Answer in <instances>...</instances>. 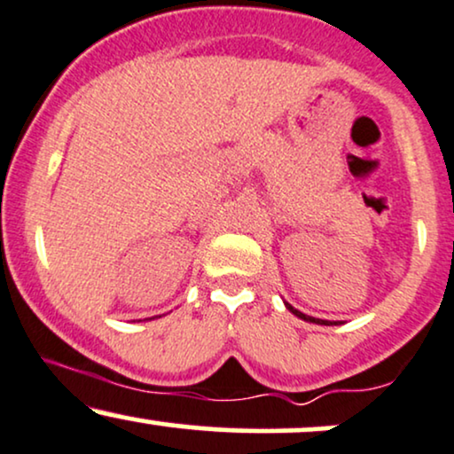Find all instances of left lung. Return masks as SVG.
Listing matches in <instances>:
<instances>
[{
    "label": "left lung",
    "mask_w": 454,
    "mask_h": 454,
    "mask_svg": "<svg viewBox=\"0 0 454 454\" xmlns=\"http://www.w3.org/2000/svg\"><path fill=\"white\" fill-rule=\"evenodd\" d=\"M286 307H288L290 311H293V314L296 316V317H301V320H305V322H314V325H326V326H331V325H337V322H328V320H320V317H311V316H305V314H301L299 309H294L293 305L290 303H286Z\"/></svg>",
    "instance_id": "1"
}]
</instances>
